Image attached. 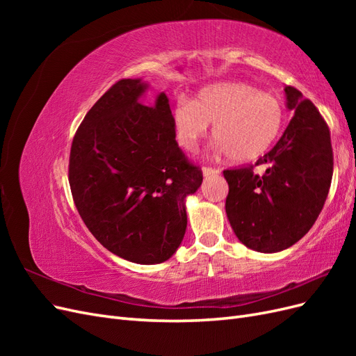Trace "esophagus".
I'll return each mask as SVG.
<instances>
[{"instance_id":"1","label":"esophagus","mask_w":356,"mask_h":356,"mask_svg":"<svg viewBox=\"0 0 356 356\" xmlns=\"http://www.w3.org/2000/svg\"><path fill=\"white\" fill-rule=\"evenodd\" d=\"M202 172H203V177H213V175H218V174H220V169L204 166V168L202 169Z\"/></svg>"}]
</instances>
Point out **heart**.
Here are the masks:
<instances>
[{
  "instance_id": "1",
  "label": "heart",
  "mask_w": 356,
  "mask_h": 356,
  "mask_svg": "<svg viewBox=\"0 0 356 356\" xmlns=\"http://www.w3.org/2000/svg\"><path fill=\"white\" fill-rule=\"evenodd\" d=\"M178 145L195 152L213 124V138L236 161L263 156L284 123V108L276 96L251 84L218 83L204 88L193 101L178 102L170 114Z\"/></svg>"
}]
</instances>
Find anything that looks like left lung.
Wrapping results in <instances>:
<instances>
[{
  "instance_id": "left-lung-1",
  "label": "left lung",
  "mask_w": 356,
  "mask_h": 356,
  "mask_svg": "<svg viewBox=\"0 0 356 356\" xmlns=\"http://www.w3.org/2000/svg\"><path fill=\"white\" fill-rule=\"evenodd\" d=\"M294 111L276 145L255 165L225 169V212L238 239L258 252H277L298 242L324 208L332 178L330 129L314 102L286 86ZM266 164L263 176L254 165Z\"/></svg>"
}]
</instances>
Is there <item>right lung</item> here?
<instances>
[{
    "mask_svg": "<svg viewBox=\"0 0 356 356\" xmlns=\"http://www.w3.org/2000/svg\"><path fill=\"white\" fill-rule=\"evenodd\" d=\"M147 84L123 79L74 135L68 179L81 220L106 250L138 264L163 263L184 238V200L202 170L175 141L169 99L145 105Z\"/></svg>",
    "mask_w": 356,
    "mask_h": 356,
    "instance_id": "obj_1",
    "label": "right lung"
}]
</instances>
